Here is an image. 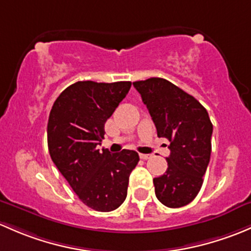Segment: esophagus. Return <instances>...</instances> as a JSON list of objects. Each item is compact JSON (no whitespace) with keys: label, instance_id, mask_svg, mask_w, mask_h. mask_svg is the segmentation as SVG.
<instances>
[{"label":"esophagus","instance_id":"obj_1","mask_svg":"<svg viewBox=\"0 0 251 251\" xmlns=\"http://www.w3.org/2000/svg\"><path fill=\"white\" fill-rule=\"evenodd\" d=\"M140 158L144 159V161H146V159L151 158V154H144V153H140Z\"/></svg>","mask_w":251,"mask_h":251}]
</instances>
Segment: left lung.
Masks as SVG:
<instances>
[{
	"mask_svg": "<svg viewBox=\"0 0 251 251\" xmlns=\"http://www.w3.org/2000/svg\"><path fill=\"white\" fill-rule=\"evenodd\" d=\"M157 135L170 141L168 169L154 177L156 197L168 208L192 202L200 192L211 153L213 125L197 99L164 78L134 82Z\"/></svg>",
	"mask_w": 251,
	"mask_h": 251,
	"instance_id": "1",
	"label": "left lung"
}]
</instances>
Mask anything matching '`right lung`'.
<instances>
[{"label":"right lung","mask_w":251,"mask_h":251,"mask_svg":"<svg viewBox=\"0 0 251 251\" xmlns=\"http://www.w3.org/2000/svg\"><path fill=\"white\" fill-rule=\"evenodd\" d=\"M131 82L79 81L66 88L49 113L47 138L51 161L87 206L112 211L126 197L138 152L99 151L105 123L128 94Z\"/></svg>","instance_id":"obj_1"}]
</instances>
